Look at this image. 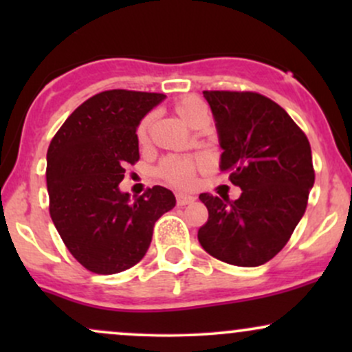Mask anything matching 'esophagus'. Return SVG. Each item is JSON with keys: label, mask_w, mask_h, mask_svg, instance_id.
Returning <instances> with one entry per match:
<instances>
[{"label": "esophagus", "mask_w": 352, "mask_h": 352, "mask_svg": "<svg viewBox=\"0 0 352 352\" xmlns=\"http://www.w3.org/2000/svg\"><path fill=\"white\" fill-rule=\"evenodd\" d=\"M195 201V197L188 195V193H177V205L179 207H185V205L193 204Z\"/></svg>", "instance_id": "1"}]
</instances>
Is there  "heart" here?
<instances>
[{
    "label": "heart",
    "instance_id": "heart-1",
    "mask_svg": "<svg viewBox=\"0 0 352 352\" xmlns=\"http://www.w3.org/2000/svg\"><path fill=\"white\" fill-rule=\"evenodd\" d=\"M175 111L177 114L182 117V120L187 122L188 125H193V122H195L200 116H207V106H205L199 98H195V96H187V98L177 100ZM148 120H151V117H147V119L140 124L139 137H145V134H147ZM193 170H195V164H193L192 160L170 159L162 164V167H160V175H162L164 179H167L168 182H172V184L185 185L192 180Z\"/></svg>",
    "mask_w": 352,
    "mask_h": 352
}]
</instances>
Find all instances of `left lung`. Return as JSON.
<instances>
[{
  "label": "left lung",
  "mask_w": 352,
  "mask_h": 352,
  "mask_svg": "<svg viewBox=\"0 0 352 352\" xmlns=\"http://www.w3.org/2000/svg\"><path fill=\"white\" fill-rule=\"evenodd\" d=\"M221 147L220 170L241 188L232 201L199 199L208 220L199 230L205 252L236 266H260L288 243L314 185L305 132L285 109L256 92L204 91Z\"/></svg>",
  "instance_id": "8db88e82"
}]
</instances>
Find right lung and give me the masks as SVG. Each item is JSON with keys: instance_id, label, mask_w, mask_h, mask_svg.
Returning <instances> with one entry per match:
<instances>
[{"instance_id": "1", "label": "right lung", "mask_w": 352, "mask_h": 352, "mask_svg": "<svg viewBox=\"0 0 352 352\" xmlns=\"http://www.w3.org/2000/svg\"><path fill=\"white\" fill-rule=\"evenodd\" d=\"M167 98L114 89L80 104L47 148L50 213L72 256L89 272L114 274L147 253L153 225L175 207L168 188L131 199L120 192L125 165L139 160L137 127Z\"/></svg>"}]
</instances>
